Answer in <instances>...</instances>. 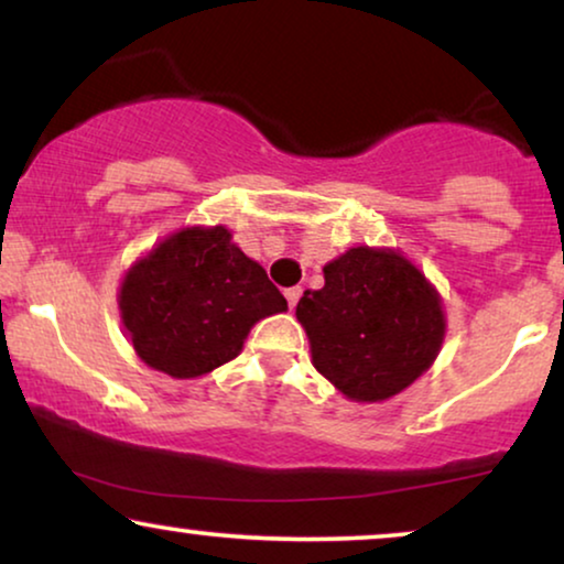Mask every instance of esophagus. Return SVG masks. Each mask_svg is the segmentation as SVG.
Returning <instances> with one entry per match:
<instances>
[{
	"instance_id": "1",
	"label": "esophagus",
	"mask_w": 564,
	"mask_h": 564,
	"mask_svg": "<svg viewBox=\"0 0 564 564\" xmlns=\"http://www.w3.org/2000/svg\"><path fill=\"white\" fill-rule=\"evenodd\" d=\"M300 295H303V288H300V284H295V288H288V290H284V297H288V303H290L292 311H295V305H297Z\"/></svg>"
}]
</instances>
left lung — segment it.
I'll list each match as a JSON object with an SVG mask.
<instances>
[{"mask_svg": "<svg viewBox=\"0 0 564 564\" xmlns=\"http://www.w3.org/2000/svg\"><path fill=\"white\" fill-rule=\"evenodd\" d=\"M323 276L326 284L305 290L295 311L323 377L346 398L377 403L426 372L442 346L444 313L411 261L359 246Z\"/></svg>", "mask_w": 564, "mask_h": 564, "instance_id": "8db88e82", "label": "left lung"}]
</instances>
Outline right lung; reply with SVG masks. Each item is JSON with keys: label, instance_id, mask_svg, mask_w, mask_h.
<instances>
[{"label": "right lung", "instance_id": "right-lung-1", "mask_svg": "<svg viewBox=\"0 0 564 564\" xmlns=\"http://www.w3.org/2000/svg\"><path fill=\"white\" fill-rule=\"evenodd\" d=\"M120 311L138 357L187 380L234 359L253 323L288 311V300L215 226L180 230L138 261Z\"/></svg>", "mask_w": 564, "mask_h": 564}]
</instances>
